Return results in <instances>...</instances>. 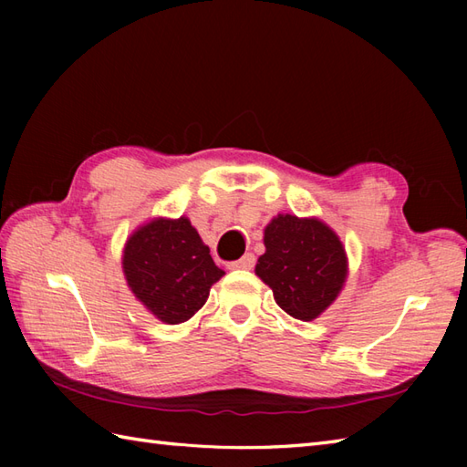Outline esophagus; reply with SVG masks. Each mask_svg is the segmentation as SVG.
Here are the masks:
<instances>
[{"mask_svg": "<svg viewBox=\"0 0 467 467\" xmlns=\"http://www.w3.org/2000/svg\"><path fill=\"white\" fill-rule=\"evenodd\" d=\"M254 254L253 253H246L244 256H241V259L239 261H234V263H231V265H228V269H253V266H254Z\"/></svg>", "mask_w": 467, "mask_h": 467, "instance_id": "esophagus-1", "label": "esophagus"}]
</instances>
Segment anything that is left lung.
Returning a JSON list of instances; mask_svg holds the SVG:
<instances>
[{
    "label": "left lung",
    "mask_w": 467,
    "mask_h": 467,
    "mask_svg": "<svg viewBox=\"0 0 467 467\" xmlns=\"http://www.w3.org/2000/svg\"><path fill=\"white\" fill-rule=\"evenodd\" d=\"M265 249L254 273L295 319H317L341 293L347 279L345 246L319 218L275 216L265 228Z\"/></svg>",
    "instance_id": "obj_1"
}]
</instances>
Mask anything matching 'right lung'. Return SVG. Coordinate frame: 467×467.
Wrapping results in <instances>:
<instances>
[{"mask_svg": "<svg viewBox=\"0 0 467 467\" xmlns=\"http://www.w3.org/2000/svg\"><path fill=\"white\" fill-rule=\"evenodd\" d=\"M122 269L136 299L168 325L191 319L224 275L186 216L152 218L136 228L126 241Z\"/></svg>", "mask_w": 467, "mask_h": 467, "instance_id": "obj_1", "label": "right lung"}]
</instances>
